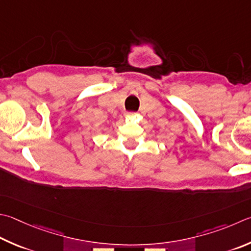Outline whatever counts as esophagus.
I'll return each instance as SVG.
<instances>
[{"label":"esophagus","instance_id":"34e87169","mask_svg":"<svg viewBox=\"0 0 251 251\" xmlns=\"http://www.w3.org/2000/svg\"><path fill=\"white\" fill-rule=\"evenodd\" d=\"M127 115L131 116V117H136V116H138V114L135 113V112H128V113H127Z\"/></svg>","mask_w":251,"mask_h":251}]
</instances>
